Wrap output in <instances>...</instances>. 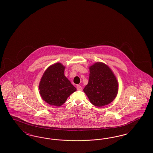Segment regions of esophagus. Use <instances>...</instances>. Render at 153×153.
Segmentation results:
<instances>
[{
    "label": "esophagus",
    "mask_w": 153,
    "mask_h": 153,
    "mask_svg": "<svg viewBox=\"0 0 153 153\" xmlns=\"http://www.w3.org/2000/svg\"><path fill=\"white\" fill-rule=\"evenodd\" d=\"M76 88H77V89L78 91H82V88L81 87V86H80V85H77Z\"/></svg>",
    "instance_id": "obj_1"
}]
</instances>
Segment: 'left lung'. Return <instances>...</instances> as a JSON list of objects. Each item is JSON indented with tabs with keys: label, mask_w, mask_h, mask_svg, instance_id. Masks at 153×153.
I'll return each mask as SVG.
<instances>
[{
	"label": "left lung",
	"mask_w": 153,
	"mask_h": 153,
	"mask_svg": "<svg viewBox=\"0 0 153 153\" xmlns=\"http://www.w3.org/2000/svg\"><path fill=\"white\" fill-rule=\"evenodd\" d=\"M88 84L84 88L91 102L102 107L112 102L117 96L118 84L111 69L102 62H97L89 68Z\"/></svg>",
	"instance_id": "left-lung-1"
}]
</instances>
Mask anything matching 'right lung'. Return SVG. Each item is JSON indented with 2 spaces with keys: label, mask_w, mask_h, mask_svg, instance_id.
Returning <instances> with one entry per match:
<instances>
[{
  "label": "right lung",
  "mask_w": 153,
  "mask_h": 153,
  "mask_svg": "<svg viewBox=\"0 0 153 153\" xmlns=\"http://www.w3.org/2000/svg\"><path fill=\"white\" fill-rule=\"evenodd\" d=\"M65 67L61 63L50 66L45 72L39 85L43 100L54 106H61L76 88L64 75Z\"/></svg>",
  "instance_id": "obj_1"
}]
</instances>
